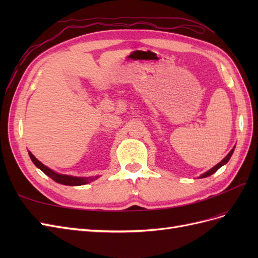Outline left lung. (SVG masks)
<instances>
[{
	"label": "left lung",
	"instance_id": "left-lung-1",
	"mask_svg": "<svg viewBox=\"0 0 258 258\" xmlns=\"http://www.w3.org/2000/svg\"><path fill=\"white\" fill-rule=\"evenodd\" d=\"M233 151H235V146H233L232 150H231V151L228 153V155L226 156V157H225V158H224V159H223L221 162H218L217 165H216V166H214L212 169H210V170H208V171H207V172H205L204 174H201V175L199 176V178H202V177H207V176H210V175H212L213 173H215L218 169H220L221 167H223L224 165H226V163H227V162L229 161V159H230V157H231V155L233 154Z\"/></svg>",
	"mask_w": 258,
	"mask_h": 258
}]
</instances>
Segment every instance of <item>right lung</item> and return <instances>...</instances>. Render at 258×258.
<instances>
[{
  "instance_id": "obj_1",
  "label": "right lung",
  "mask_w": 258,
  "mask_h": 258,
  "mask_svg": "<svg viewBox=\"0 0 258 258\" xmlns=\"http://www.w3.org/2000/svg\"><path fill=\"white\" fill-rule=\"evenodd\" d=\"M29 156L31 160H32V162L34 163V165L36 166V168H38L40 170H42L43 172L48 175L50 178H52L54 182H57L59 184H62V185H68V186H80V185H85V184H88L90 183L91 181H95V179H97L99 176H91V177H79V176H72V175H67V174H61V173H57L54 172L53 170L49 169L48 167H46L45 165H43V163L37 160L34 155L29 152Z\"/></svg>"
}]
</instances>
